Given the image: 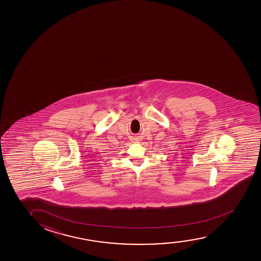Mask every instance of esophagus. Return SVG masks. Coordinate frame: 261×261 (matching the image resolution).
<instances>
[{
	"instance_id": "1",
	"label": "esophagus",
	"mask_w": 261,
	"mask_h": 261,
	"mask_svg": "<svg viewBox=\"0 0 261 261\" xmlns=\"http://www.w3.org/2000/svg\"><path fill=\"white\" fill-rule=\"evenodd\" d=\"M136 141H137V142H138V141H139V138H136Z\"/></svg>"
}]
</instances>
